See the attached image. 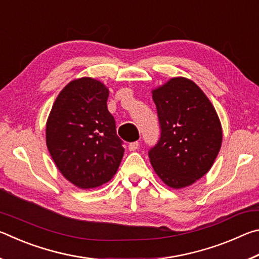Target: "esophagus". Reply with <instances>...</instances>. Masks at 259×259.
I'll use <instances>...</instances> for the list:
<instances>
[{
  "label": "esophagus",
  "mask_w": 259,
  "mask_h": 259,
  "mask_svg": "<svg viewBox=\"0 0 259 259\" xmlns=\"http://www.w3.org/2000/svg\"><path fill=\"white\" fill-rule=\"evenodd\" d=\"M138 146H139V143H138V142H134V143H130V144H129L128 148H129V151L134 152V151L137 150Z\"/></svg>",
  "instance_id": "esophagus-1"
}]
</instances>
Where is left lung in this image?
I'll return each instance as SVG.
<instances>
[{"instance_id": "8db88e82", "label": "left lung", "mask_w": 259, "mask_h": 259, "mask_svg": "<svg viewBox=\"0 0 259 259\" xmlns=\"http://www.w3.org/2000/svg\"><path fill=\"white\" fill-rule=\"evenodd\" d=\"M161 129L148 156L165 185L183 188L203 177L222 146L216 109L194 82L174 77L152 91Z\"/></svg>"}]
</instances>
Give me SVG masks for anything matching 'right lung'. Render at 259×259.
Returning a JSON list of instances; mask_svg holds the SVG:
<instances>
[{
  "label": "right lung",
  "instance_id": "add662e5",
  "mask_svg": "<svg viewBox=\"0 0 259 259\" xmlns=\"http://www.w3.org/2000/svg\"><path fill=\"white\" fill-rule=\"evenodd\" d=\"M109 91L98 80L81 77L60 91L47 121V146L61 175L89 190L116 174L123 142L107 109Z\"/></svg>",
  "mask_w": 259,
  "mask_h": 259
}]
</instances>
